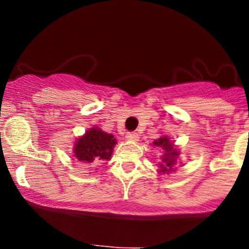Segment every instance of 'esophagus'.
Returning <instances> with one entry per match:
<instances>
[{
	"mask_svg": "<svg viewBox=\"0 0 249 249\" xmlns=\"http://www.w3.org/2000/svg\"><path fill=\"white\" fill-rule=\"evenodd\" d=\"M126 139L129 141H139V134L137 132H127Z\"/></svg>",
	"mask_w": 249,
	"mask_h": 249,
	"instance_id": "34e87169",
	"label": "esophagus"
}]
</instances>
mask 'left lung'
Masks as SVG:
<instances>
[{
	"instance_id": "left-lung-1",
	"label": "left lung",
	"mask_w": 249,
	"mask_h": 249,
	"mask_svg": "<svg viewBox=\"0 0 249 249\" xmlns=\"http://www.w3.org/2000/svg\"><path fill=\"white\" fill-rule=\"evenodd\" d=\"M153 144L157 145V147H161L162 149L165 150V155L162 157V161H164V165H160L161 167V172H170L173 171L172 166L176 162V157L178 155L177 150L173 149V144L170 142V140L167 139L166 136L161 137L158 141H154Z\"/></svg>"
}]
</instances>
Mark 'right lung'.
Here are the masks:
<instances>
[{
  "label": "right lung",
  "mask_w": 249,
  "mask_h": 249,
  "mask_svg": "<svg viewBox=\"0 0 249 249\" xmlns=\"http://www.w3.org/2000/svg\"><path fill=\"white\" fill-rule=\"evenodd\" d=\"M117 144L113 135L92 127L74 145V155L79 161L92 162L109 160L113 148Z\"/></svg>",
  "instance_id": "add662e5"
}]
</instances>
